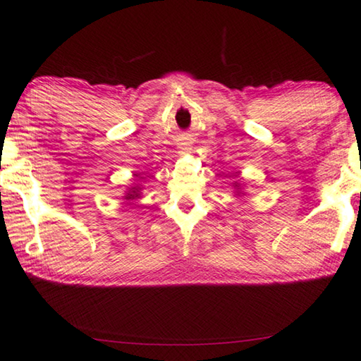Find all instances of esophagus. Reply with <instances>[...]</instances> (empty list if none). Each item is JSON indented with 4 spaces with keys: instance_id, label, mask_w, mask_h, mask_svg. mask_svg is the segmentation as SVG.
I'll return each instance as SVG.
<instances>
[{
    "instance_id": "1",
    "label": "esophagus",
    "mask_w": 361,
    "mask_h": 361,
    "mask_svg": "<svg viewBox=\"0 0 361 361\" xmlns=\"http://www.w3.org/2000/svg\"><path fill=\"white\" fill-rule=\"evenodd\" d=\"M179 148H180L179 153H189V151L192 149V148H190V145H187V143H182V145L179 146Z\"/></svg>"
}]
</instances>
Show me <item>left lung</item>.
Returning a JSON list of instances; mask_svg holds the SVG:
<instances>
[{"instance_id": "8db88e82", "label": "left lung", "mask_w": 361, "mask_h": 361, "mask_svg": "<svg viewBox=\"0 0 361 361\" xmlns=\"http://www.w3.org/2000/svg\"><path fill=\"white\" fill-rule=\"evenodd\" d=\"M233 189H234V193H236L238 197H243V195H245V192H244V185L241 184V182H234L233 184Z\"/></svg>"}]
</instances>
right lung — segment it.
Returning <instances> with one entry per match:
<instances>
[{"instance_id":"obj_1","label":"right lung","mask_w":361,"mask_h":361,"mask_svg":"<svg viewBox=\"0 0 361 361\" xmlns=\"http://www.w3.org/2000/svg\"><path fill=\"white\" fill-rule=\"evenodd\" d=\"M142 197V187H140L138 184L137 185H130L127 192L123 193V198L125 200L132 202V200H137V198Z\"/></svg>"}]
</instances>
